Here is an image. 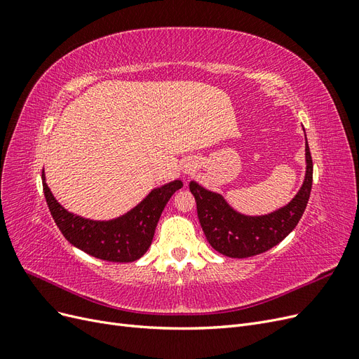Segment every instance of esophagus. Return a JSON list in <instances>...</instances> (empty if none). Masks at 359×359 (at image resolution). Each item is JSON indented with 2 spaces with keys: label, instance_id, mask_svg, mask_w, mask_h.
Wrapping results in <instances>:
<instances>
[{
  "label": "esophagus",
  "instance_id": "34e87169",
  "mask_svg": "<svg viewBox=\"0 0 359 359\" xmlns=\"http://www.w3.org/2000/svg\"><path fill=\"white\" fill-rule=\"evenodd\" d=\"M193 168L190 166V165H186V166H184V170H186V172H190Z\"/></svg>",
  "mask_w": 359,
  "mask_h": 359
}]
</instances>
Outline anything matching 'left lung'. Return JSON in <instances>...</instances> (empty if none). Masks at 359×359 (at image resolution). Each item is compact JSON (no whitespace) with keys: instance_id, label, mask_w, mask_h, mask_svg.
<instances>
[{"instance_id":"8db88e82","label":"left lung","mask_w":359,"mask_h":359,"mask_svg":"<svg viewBox=\"0 0 359 359\" xmlns=\"http://www.w3.org/2000/svg\"><path fill=\"white\" fill-rule=\"evenodd\" d=\"M306 180L301 190L286 206L268 215L248 217L232 210L222 194L205 190L198 182H190L196 199L201 226L211 247L229 257H252L273 248L295 229L310 198L313 184V160L306 137Z\"/></svg>"}]
</instances>
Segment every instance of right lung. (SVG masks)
Masks as SVG:
<instances>
[{
	"instance_id": "1",
	"label": "right lung",
	"mask_w": 359,
	"mask_h": 359,
	"mask_svg": "<svg viewBox=\"0 0 359 359\" xmlns=\"http://www.w3.org/2000/svg\"><path fill=\"white\" fill-rule=\"evenodd\" d=\"M41 180L50 215L64 238L82 252L109 262H135L147 253L163 210L172 194L182 187L181 181H172L151 191L132 211L118 219L95 222L64 210L50 193L45 172H41Z\"/></svg>"
}]
</instances>
